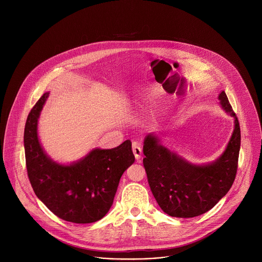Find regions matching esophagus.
Instances as JSON below:
<instances>
[{
  "label": "esophagus",
  "mask_w": 262,
  "mask_h": 262,
  "mask_svg": "<svg viewBox=\"0 0 262 262\" xmlns=\"http://www.w3.org/2000/svg\"><path fill=\"white\" fill-rule=\"evenodd\" d=\"M133 152L135 155V158L137 161H140L141 156H142V148L138 142L133 143Z\"/></svg>",
  "instance_id": "obj_1"
}]
</instances>
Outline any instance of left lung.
I'll use <instances>...</instances> for the list:
<instances>
[{
	"mask_svg": "<svg viewBox=\"0 0 262 262\" xmlns=\"http://www.w3.org/2000/svg\"><path fill=\"white\" fill-rule=\"evenodd\" d=\"M217 99L222 110L233 118L230 140L219 158L206 164H194L161 143L159 135L144 139L143 165L150 190L160 207L176 217H194L211 209L230 190L235 179L241 148V128L236 115L222 91Z\"/></svg>",
	"mask_w": 262,
	"mask_h": 262,
	"instance_id": "8db88e82",
	"label": "left lung"
}]
</instances>
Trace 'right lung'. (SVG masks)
Masks as SVG:
<instances>
[{"label":"right lung","instance_id":"add662e5","mask_svg":"<svg viewBox=\"0 0 262 262\" xmlns=\"http://www.w3.org/2000/svg\"><path fill=\"white\" fill-rule=\"evenodd\" d=\"M50 92L36 102L28 116L24 145L28 176L38 199L60 219L77 224L102 219L113 204L120 178L134 164L132 142L112 149L93 148L69 164L54 161L38 137V121Z\"/></svg>","mask_w":262,"mask_h":262}]
</instances>
